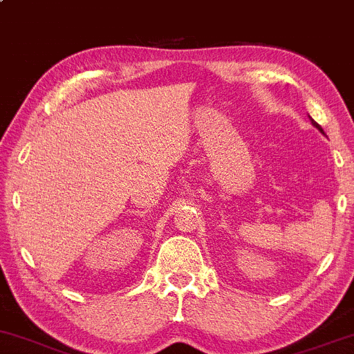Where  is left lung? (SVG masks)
I'll return each instance as SVG.
<instances>
[{
    "mask_svg": "<svg viewBox=\"0 0 354 354\" xmlns=\"http://www.w3.org/2000/svg\"><path fill=\"white\" fill-rule=\"evenodd\" d=\"M311 123H313V126H316V128H318L321 133H324V131H323V128H321V126H319L318 123H316V121H315V120H311Z\"/></svg>",
    "mask_w": 354,
    "mask_h": 354,
    "instance_id": "8db88e82",
    "label": "left lung"
}]
</instances>
